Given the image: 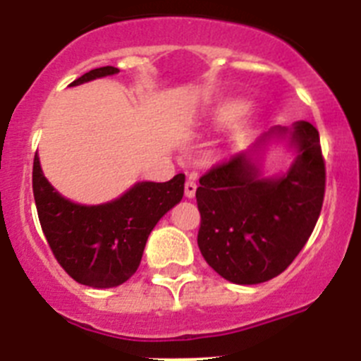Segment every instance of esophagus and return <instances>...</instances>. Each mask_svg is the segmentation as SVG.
<instances>
[{
  "instance_id": "obj_1",
  "label": "esophagus",
  "mask_w": 361,
  "mask_h": 361,
  "mask_svg": "<svg viewBox=\"0 0 361 361\" xmlns=\"http://www.w3.org/2000/svg\"><path fill=\"white\" fill-rule=\"evenodd\" d=\"M195 191H197L195 177H193V175H190V178H188L186 184H184V195H186L188 199H193V197H195Z\"/></svg>"
}]
</instances>
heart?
Returning a JSON list of instances; mask_svg holds the SVG:
<instances>
[{
    "mask_svg": "<svg viewBox=\"0 0 361 361\" xmlns=\"http://www.w3.org/2000/svg\"><path fill=\"white\" fill-rule=\"evenodd\" d=\"M250 106L244 101H237V99H233V101H224V103H220L219 106L215 108L212 116V123L213 126H219V128H224V126H231L237 121H240L242 117L247 114Z\"/></svg>",
    "mask_w": 361,
    "mask_h": 361,
    "instance_id": "b5f03b06",
    "label": "heart"
}]
</instances>
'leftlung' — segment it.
Instances as JSON below:
<instances>
[{"label": "left lung", "mask_w": 361, "mask_h": 361, "mask_svg": "<svg viewBox=\"0 0 361 361\" xmlns=\"http://www.w3.org/2000/svg\"><path fill=\"white\" fill-rule=\"evenodd\" d=\"M289 135L296 159L282 177L262 178L247 152L215 164L199 178L197 244L222 279L251 286L288 269L311 237L325 193L318 130L307 121L273 128L258 139Z\"/></svg>", "instance_id": "1"}]
</instances>
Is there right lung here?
<instances>
[{"label": "right lung", "mask_w": 361, "mask_h": 361, "mask_svg": "<svg viewBox=\"0 0 361 361\" xmlns=\"http://www.w3.org/2000/svg\"><path fill=\"white\" fill-rule=\"evenodd\" d=\"M117 72L116 66H101L70 86ZM32 190L41 229L59 266L75 282L104 289L121 286L135 273L152 229L183 199L184 173L168 183H137L111 202L81 206L54 190L36 153Z\"/></svg>", "instance_id": "add662e5"}]
</instances>
